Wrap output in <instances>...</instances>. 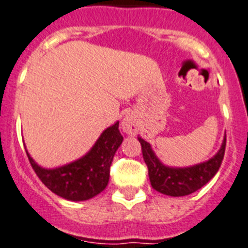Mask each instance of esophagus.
Here are the masks:
<instances>
[{
    "label": "esophagus",
    "instance_id": "esophagus-1",
    "mask_svg": "<svg viewBox=\"0 0 248 248\" xmlns=\"http://www.w3.org/2000/svg\"><path fill=\"white\" fill-rule=\"evenodd\" d=\"M122 128L123 132L126 133V134H137V132H138V122H137V118H135L133 114H126V115L123 118Z\"/></svg>",
    "mask_w": 248,
    "mask_h": 248
}]
</instances>
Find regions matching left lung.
<instances>
[{
  "mask_svg": "<svg viewBox=\"0 0 248 248\" xmlns=\"http://www.w3.org/2000/svg\"><path fill=\"white\" fill-rule=\"evenodd\" d=\"M138 140L140 141L141 153L148 167L150 185L154 189L167 196H188L202 188L218 172L223 156H225L226 135L216 155H213L207 162L200 163L196 166L185 167V168H173V167L164 166L158 159V156L155 155L148 141L141 139L140 137H138Z\"/></svg>",
  "mask_w": 248,
  "mask_h": 248,
  "instance_id": "obj_1",
  "label": "left lung"
}]
</instances>
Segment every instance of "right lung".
I'll list each match as a JSON object with an SVG mask.
<instances>
[{"label":"right lung","mask_w":248,"mask_h":248,"mask_svg":"<svg viewBox=\"0 0 248 248\" xmlns=\"http://www.w3.org/2000/svg\"><path fill=\"white\" fill-rule=\"evenodd\" d=\"M122 141L119 122H116L101 133L85 155L59 168H42L27 150L26 153L37 177L51 192L67 201H86L107 188L110 166Z\"/></svg>","instance_id":"right-lung-1"}]
</instances>
